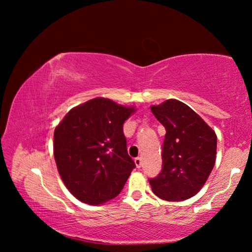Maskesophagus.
Listing matches in <instances>:
<instances>
[{
  "instance_id": "1",
  "label": "esophagus",
  "mask_w": 252,
  "mask_h": 252,
  "mask_svg": "<svg viewBox=\"0 0 252 252\" xmlns=\"http://www.w3.org/2000/svg\"><path fill=\"white\" fill-rule=\"evenodd\" d=\"M134 163H135V165H136V168L141 167V164H142V159H141V158H140V157L135 158V159H134Z\"/></svg>"
}]
</instances>
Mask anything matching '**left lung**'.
<instances>
[{
  "label": "left lung",
  "mask_w": 252,
  "mask_h": 252,
  "mask_svg": "<svg viewBox=\"0 0 252 252\" xmlns=\"http://www.w3.org/2000/svg\"><path fill=\"white\" fill-rule=\"evenodd\" d=\"M165 129L162 170L150 179L153 193L167 201H183L197 194L216 163V132L182 102L170 99L151 106Z\"/></svg>",
  "instance_id": "1"
}]
</instances>
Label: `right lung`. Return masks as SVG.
<instances>
[{
  "instance_id": "obj_1",
  "label": "right lung",
  "mask_w": 252,
  "mask_h": 252,
  "mask_svg": "<svg viewBox=\"0 0 252 252\" xmlns=\"http://www.w3.org/2000/svg\"><path fill=\"white\" fill-rule=\"evenodd\" d=\"M134 111L95 97L70 110L55 127L58 171L80 201L97 206L121 192L135 168L123 134V123Z\"/></svg>"
}]
</instances>
